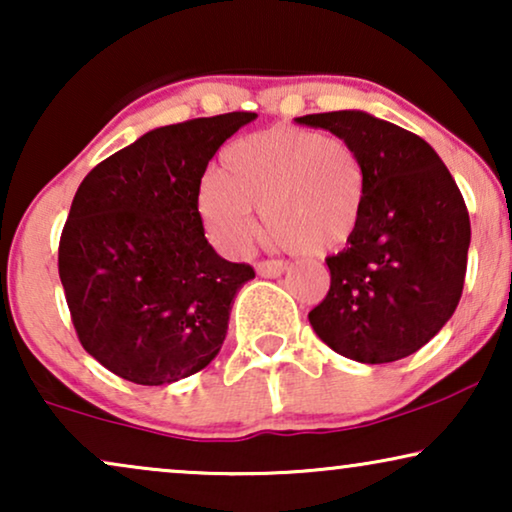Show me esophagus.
<instances>
[{"label": "esophagus", "mask_w": 512, "mask_h": 512, "mask_svg": "<svg viewBox=\"0 0 512 512\" xmlns=\"http://www.w3.org/2000/svg\"><path fill=\"white\" fill-rule=\"evenodd\" d=\"M286 270L284 261H258L256 263V272L261 277H279Z\"/></svg>", "instance_id": "34e87169"}]
</instances>
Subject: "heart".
<instances>
[{"mask_svg":"<svg viewBox=\"0 0 512 512\" xmlns=\"http://www.w3.org/2000/svg\"><path fill=\"white\" fill-rule=\"evenodd\" d=\"M366 205V167L345 139L275 125L235 139L221 174L200 181L195 207L209 242L242 254L261 209L265 233L286 249L328 254L352 240Z\"/></svg>","mask_w":512,"mask_h":512,"instance_id":"b5f03b06","label":"heart"}]
</instances>
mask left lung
Here are the masks:
<instances>
[{"label": "left lung", "mask_w": 512, "mask_h": 512, "mask_svg": "<svg viewBox=\"0 0 512 512\" xmlns=\"http://www.w3.org/2000/svg\"><path fill=\"white\" fill-rule=\"evenodd\" d=\"M356 149L366 205L347 249L326 258L331 289L307 314L333 352L391 363L422 349L457 310L471 221L452 174L422 137L366 114L296 118Z\"/></svg>", "instance_id": "obj_1"}]
</instances>
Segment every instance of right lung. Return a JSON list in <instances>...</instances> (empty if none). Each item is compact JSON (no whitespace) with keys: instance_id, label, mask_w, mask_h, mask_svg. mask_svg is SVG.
Here are the masks:
<instances>
[{"instance_id":"right-lung-1","label":"right lung","mask_w":512,"mask_h":512,"mask_svg":"<svg viewBox=\"0 0 512 512\" xmlns=\"http://www.w3.org/2000/svg\"><path fill=\"white\" fill-rule=\"evenodd\" d=\"M254 118L156 128L81 181L60 235V282L83 349L123 380L172 384L219 354L235 293L256 272L216 254L195 195L219 146Z\"/></svg>"}]
</instances>
